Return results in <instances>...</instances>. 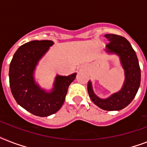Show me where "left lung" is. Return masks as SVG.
Wrapping results in <instances>:
<instances>
[{
	"label": "left lung",
	"mask_w": 147,
	"mask_h": 147,
	"mask_svg": "<svg viewBox=\"0 0 147 147\" xmlns=\"http://www.w3.org/2000/svg\"><path fill=\"white\" fill-rule=\"evenodd\" d=\"M108 40L105 51L119 57L124 71V82L119 92L107 98H100L93 91L91 81L88 83V92L94 105L105 111H120L130 104L137 94L141 80V72L137 54L126 38L115 34H105Z\"/></svg>",
	"instance_id": "1"
}]
</instances>
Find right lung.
<instances>
[{"label": "right lung", "mask_w": 147, "mask_h": 147, "mask_svg": "<svg viewBox=\"0 0 147 147\" xmlns=\"http://www.w3.org/2000/svg\"><path fill=\"white\" fill-rule=\"evenodd\" d=\"M53 44L52 40L26 42L16 51L10 64L9 80L13 96L18 105L36 116L48 117L61 108L69 86L77 74L56 75L50 91L36 83L34 77L36 66Z\"/></svg>", "instance_id": "add662e5"}]
</instances>
